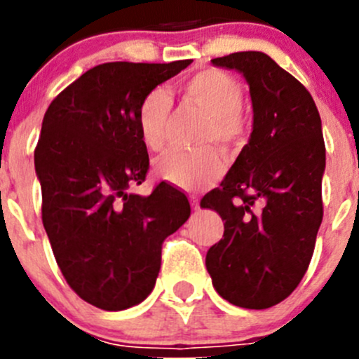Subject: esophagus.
<instances>
[{
	"label": "esophagus",
	"mask_w": 359,
	"mask_h": 359,
	"mask_svg": "<svg viewBox=\"0 0 359 359\" xmlns=\"http://www.w3.org/2000/svg\"><path fill=\"white\" fill-rule=\"evenodd\" d=\"M191 206H193L194 210H198V208H200V201H198V198L191 196Z\"/></svg>",
	"instance_id": "34e87169"
}]
</instances>
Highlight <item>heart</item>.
<instances>
[{
	"label": "heart",
	"mask_w": 359,
	"mask_h": 359,
	"mask_svg": "<svg viewBox=\"0 0 359 359\" xmlns=\"http://www.w3.org/2000/svg\"><path fill=\"white\" fill-rule=\"evenodd\" d=\"M184 104L208 116L198 133L196 144L203 149L172 151L156 161L163 180L184 191L208 187L222 175L224 163L210 146L231 147L241 139L243 123L240 112L245 104L243 86L222 69L198 71L180 85ZM172 118V99L163 88H154L142 97L137 107L135 123L139 137L149 151L165 147Z\"/></svg>",
	"instance_id": "b5f03b06"
}]
</instances>
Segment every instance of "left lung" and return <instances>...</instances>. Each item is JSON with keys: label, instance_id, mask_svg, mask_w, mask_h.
<instances>
[{"label": "left lung", "instance_id": "obj_1", "mask_svg": "<svg viewBox=\"0 0 359 359\" xmlns=\"http://www.w3.org/2000/svg\"><path fill=\"white\" fill-rule=\"evenodd\" d=\"M212 64L245 76L253 130L220 186L201 200L224 220L206 269L227 302L267 309L295 290L314 252L323 219L321 118L306 86L266 53L236 52Z\"/></svg>", "mask_w": 359, "mask_h": 359}]
</instances>
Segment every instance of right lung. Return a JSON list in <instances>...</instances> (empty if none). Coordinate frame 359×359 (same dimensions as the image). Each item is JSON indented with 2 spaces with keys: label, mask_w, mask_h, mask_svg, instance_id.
<instances>
[{
  "label": "right lung",
  "mask_w": 359,
  "mask_h": 359,
  "mask_svg": "<svg viewBox=\"0 0 359 359\" xmlns=\"http://www.w3.org/2000/svg\"><path fill=\"white\" fill-rule=\"evenodd\" d=\"M191 62L100 64L43 118L34 149L43 226L69 287L104 311L128 309L153 292L163 241L191 215L186 194L166 182L149 196L130 193L149 170L137 107Z\"/></svg>",
  "instance_id": "1"
}]
</instances>
